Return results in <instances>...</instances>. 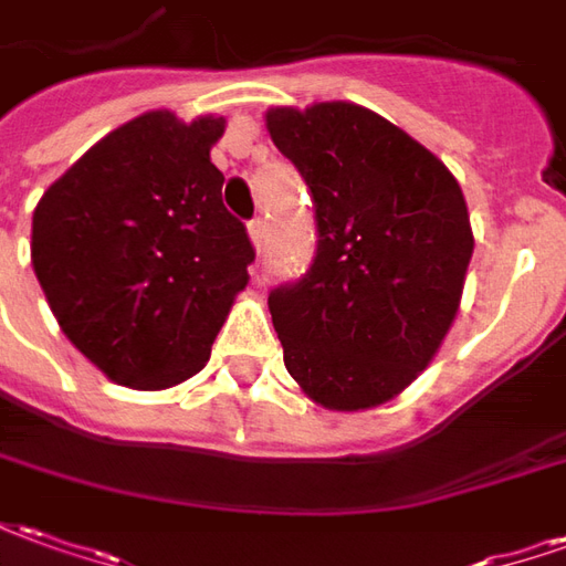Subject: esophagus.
<instances>
[{
	"label": "esophagus",
	"mask_w": 566,
	"mask_h": 566,
	"mask_svg": "<svg viewBox=\"0 0 566 566\" xmlns=\"http://www.w3.org/2000/svg\"><path fill=\"white\" fill-rule=\"evenodd\" d=\"M248 235H251L254 248L263 245V239H266V221H263V218H254V221H248Z\"/></svg>",
	"instance_id": "obj_1"
}]
</instances>
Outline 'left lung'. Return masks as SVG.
<instances>
[{"label": "left lung", "mask_w": 566, "mask_h": 566, "mask_svg": "<svg viewBox=\"0 0 566 566\" xmlns=\"http://www.w3.org/2000/svg\"><path fill=\"white\" fill-rule=\"evenodd\" d=\"M303 175L318 248L270 291L284 367L315 403L369 409L437 355L473 258L461 185L403 129L355 103L266 112Z\"/></svg>", "instance_id": "left-lung-1"}]
</instances>
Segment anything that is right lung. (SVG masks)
Listing matches in <instances>:
<instances>
[{
	"instance_id": "add662e5",
	"label": "right lung",
	"mask_w": 566,
	"mask_h": 566,
	"mask_svg": "<svg viewBox=\"0 0 566 566\" xmlns=\"http://www.w3.org/2000/svg\"><path fill=\"white\" fill-rule=\"evenodd\" d=\"M223 117L148 112L96 142L32 214V270L72 345L139 391L197 376L254 245L209 150Z\"/></svg>"
}]
</instances>
